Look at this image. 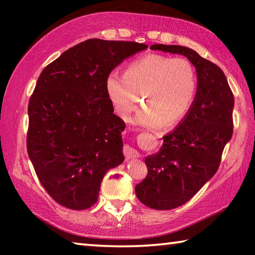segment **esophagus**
<instances>
[{"label": "esophagus", "mask_w": 255, "mask_h": 255, "mask_svg": "<svg viewBox=\"0 0 255 255\" xmlns=\"http://www.w3.org/2000/svg\"><path fill=\"white\" fill-rule=\"evenodd\" d=\"M124 154H125V157H126L127 161L128 159H133V158H137L138 156H139V153H138L136 149L129 147V146H125Z\"/></svg>", "instance_id": "1"}]
</instances>
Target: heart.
<instances>
[{
  "instance_id": "1",
  "label": "heart",
  "mask_w": 255,
  "mask_h": 255,
  "mask_svg": "<svg viewBox=\"0 0 255 255\" xmlns=\"http://www.w3.org/2000/svg\"><path fill=\"white\" fill-rule=\"evenodd\" d=\"M196 68L189 59L147 54L127 67L125 74L112 71L107 77L106 88L115 111L123 119L129 118L140 103L135 124L159 127L175 124L192 107L197 94Z\"/></svg>"
}]
</instances>
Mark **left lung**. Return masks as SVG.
<instances>
[{"label":"left lung","mask_w":255,"mask_h":255,"mask_svg":"<svg viewBox=\"0 0 255 255\" xmlns=\"http://www.w3.org/2000/svg\"><path fill=\"white\" fill-rule=\"evenodd\" d=\"M150 49L185 56L198 77L192 107L174 130L163 136L158 152L145 158L148 173L135 187L141 204L169 210L189 201L217 172L233 136L234 96L221 68L193 49L162 44Z\"/></svg>","instance_id":"obj_1"}]
</instances>
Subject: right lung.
Wrapping results in <instances>:
<instances>
[{"label": "right lung", "instance_id": "add662e5", "mask_svg": "<svg viewBox=\"0 0 255 255\" xmlns=\"http://www.w3.org/2000/svg\"><path fill=\"white\" fill-rule=\"evenodd\" d=\"M147 48L133 41L89 39L47 65L28 106L27 149L42 187L66 208L98 201L103 176L125 159V123L114 114L107 77Z\"/></svg>", "mask_w": 255, "mask_h": 255}]
</instances>
